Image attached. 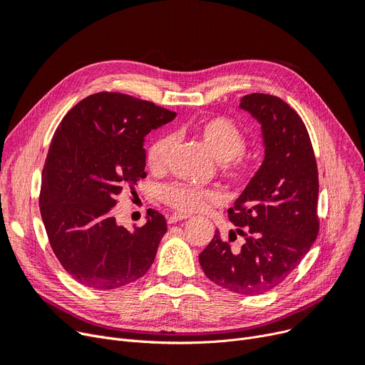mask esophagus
<instances>
[{"instance_id": "obj_1", "label": "esophagus", "mask_w": 365, "mask_h": 365, "mask_svg": "<svg viewBox=\"0 0 365 365\" xmlns=\"http://www.w3.org/2000/svg\"><path fill=\"white\" fill-rule=\"evenodd\" d=\"M187 218H188V215H185V214H172V215H168V222L175 224V222L187 220Z\"/></svg>"}]
</instances>
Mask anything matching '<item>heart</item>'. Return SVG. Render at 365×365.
<instances>
[{
  "label": "heart",
  "instance_id": "1",
  "mask_svg": "<svg viewBox=\"0 0 365 365\" xmlns=\"http://www.w3.org/2000/svg\"><path fill=\"white\" fill-rule=\"evenodd\" d=\"M197 140L207 148L212 158L220 162V169L235 182H245L251 177L248 165L240 154L247 148V136L229 118H212L199 121L193 126ZM172 141L159 136L147 147V165L153 172H162L168 163ZM162 200L181 212H199L207 203L218 200L212 190H202L185 184H170L162 190Z\"/></svg>",
  "mask_w": 365,
  "mask_h": 365
}]
</instances>
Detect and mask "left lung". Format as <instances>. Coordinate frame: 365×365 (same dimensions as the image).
Segmentation results:
<instances>
[{
    "instance_id": "left-lung-1",
    "label": "left lung",
    "mask_w": 365,
    "mask_h": 365,
    "mask_svg": "<svg viewBox=\"0 0 365 365\" xmlns=\"http://www.w3.org/2000/svg\"><path fill=\"white\" fill-rule=\"evenodd\" d=\"M239 108L262 125L264 144L262 166L229 207V220L245 242L232 251L217 230L199 263L221 288L258 296L279 285L318 236V166L303 120L282 99L251 93Z\"/></svg>"
}]
</instances>
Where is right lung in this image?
<instances>
[{
    "label": "right lung",
    "instance_id": "1",
    "mask_svg": "<svg viewBox=\"0 0 365 365\" xmlns=\"http://www.w3.org/2000/svg\"><path fill=\"white\" fill-rule=\"evenodd\" d=\"M177 113L115 92H101L68 111L43 168L40 212L62 267L77 282L115 289L151 267L166 233L165 217L150 210L128 230L113 217L117 196L145 178L144 138Z\"/></svg>",
    "mask_w": 365,
    "mask_h": 365
}]
</instances>
